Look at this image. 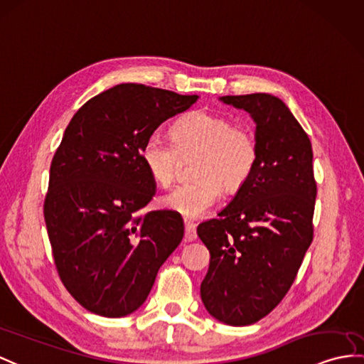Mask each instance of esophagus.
<instances>
[{
    "mask_svg": "<svg viewBox=\"0 0 364 364\" xmlns=\"http://www.w3.org/2000/svg\"><path fill=\"white\" fill-rule=\"evenodd\" d=\"M183 225H185V241H187V242L194 241V239L198 237V235H196V224L191 223V220H188V219H185L183 220Z\"/></svg>",
    "mask_w": 364,
    "mask_h": 364,
    "instance_id": "1",
    "label": "esophagus"
}]
</instances>
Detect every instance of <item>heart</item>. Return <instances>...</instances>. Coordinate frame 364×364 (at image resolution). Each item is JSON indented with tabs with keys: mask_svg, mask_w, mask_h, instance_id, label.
Instances as JSON below:
<instances>
[{
	"mask_svg": "<svg viewBox=\"0 0 364 364\" xmlns=\"http://www.w3.org/2000/svg\"><path fill=\"white\" fill-rule=\"evenodd\" d=\"M194 156L196 181L177 185L159 199L164 208L190 219L205 216L223 188L235 193L244 187L258 162V145L249 128L235 125L227 115L200 109L177 120L173 140L154 132L140 149L146 171L162 187L176 179L182 157Z\"/></svg>",
	"mask_w": 364,
	"mask_h": 364,
	"instance_id": "heart-1",
	"label": "heart"
}]
</instances>
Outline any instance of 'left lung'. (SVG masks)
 I'll return each mask as SVG.
<instances>
[{"instance_id":"obj_1","label":"left lung","mask_w":364,"mask_h":364,"mask_svg":"<svg viewBox=\"0 0 364 364\" xmlns=\"http://www.w3.org/2000/svg\"><path fill=\"white\" fill-rule=\"evenodd\" d=\"M219 100L250 114L258 162L219 218L198 227L210 250L200 298L218 321L249 326L286 296L312 244L314 153L306 131L278 97L259 92Z\"/></svg>"}]
</instances>
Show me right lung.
<instances>
[{"label":"right lung","mask_w":364,"mask_h":364,"mask_svg":"<svg viewBox=\"0 0 364 364\" xmlns=\"http://www.w3.org/2000/svg\"><path fill=\"white\" fill-rule=\"evenodd\" d=\"M198 99L122 83L69 122L50 164L44 223L61 282L92 314L120 318L137 310L182 241L181 215L140 213L156 194L140 149Z\"/></svg>","instance_id":"1"}]
</instances>
